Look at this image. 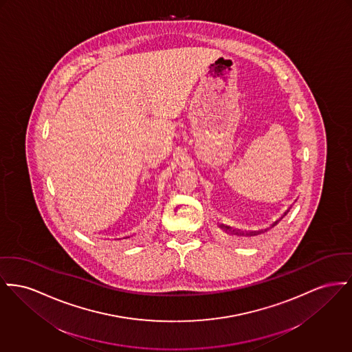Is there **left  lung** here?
Instances as JSON below:
<instances>
[{
    "label": "left lung",
    "instance_id": "left-lung-1",
    "mask_svg": "<svg viewBox=\"0 0 352 352\" xmlns=\"http://www.w3.org/2000/svg\"><path fill=\"white\" fill-rule=\"evenodd\" d=\"M287 212H289V210L285 212V215H286ZM272 226H275V223H274ZM219 228H222V231H223L225 234L232 235V236H248V238H251V236H256V235H259V234L263 232V230H261V231H246V232H243V231H239V230H234V228L226 226V225H221ZM265 231H267V230H265Z\"/></svg>",
    "mask_w": 352,
    "mask_h": 352
}]
</instances>
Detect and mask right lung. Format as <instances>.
I'll use <instances>...</instances> for the list:
<instances>
[{"label": "right lung", "instance_id": "1", "mask_svg": "<svg viewBox=\"0 0 352 352\" xmlns=\"http://www.w3.org/2000/svg\"><path fill=\"white\" fill-rule=\"evenodd\" d=\"M124 238H129V236H124Z\"/></svg>", "mask_w": 352, "mask_h": 352}]
</instances>
